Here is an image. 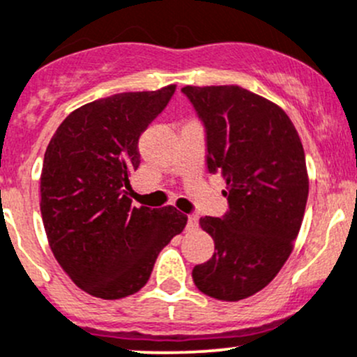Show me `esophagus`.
Segmentation results:
<instances>
[{
  "label": "esophagus",
  "mask_w": 357,
  "mask_h": 357,
  "mask_svg": "<svg viewBox=\"0 0 357 357\" xmlns=\"http://www.w3.org/2000/svg\"><path fill=\"white\" fill-rule=\"evenodd\" d=\"M197 227H198V217L188 215V224H186V229H188V231H195Z\"/></svg>",
  "instance_id": "esophagus-1"
}]
</instances>
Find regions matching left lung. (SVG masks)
I'll list each match as a JSON object with an SVG mask.
<instances>
[{"mask_svg": "<svg viewBox=\"0 0 357 357\" xmlns=\"http://www.w3.org/2000/svg\"><path fill=\"white\" fill-rule=\"evenodd\" d=\"M181 90L207 128L208 171L220 172L229 202L222 219H200L215 251L191 277L210 298L239 301L268 286L292 253L310 190L305 150L286 111L258 93L238 85Z\"/></svg>", "mask_w": 357, "mask_h": 357, "instance_id": "8db88e82", "label": "left lung"}]
</instances>
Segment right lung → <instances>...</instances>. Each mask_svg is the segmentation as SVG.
Wrapping results in <instances>:
<instances>
[{"instance_id": "right-lung-1", "label": "right lung", "mask_w": 357, "mask_h": 357, "mask_svg": "<svg viewBox=\"0 0 357 357\" xmlns=\"http://www.w3.org/2000/svg\"><path fill=\"white\" fill-rule=\"evenodd\" d=\"M176 85L123 92L73 112L52 135L40 172V213L56 260L82 291L121 299L147 284L157 255L188 217L167 205L131 207L138 138Z\"/></svg>"}]
</instances>
